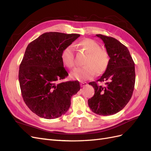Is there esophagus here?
Wrapping results in <instances>:
<instances>
[{
	"label": "esophagus",
	"mask_w": 151,
	"mask_h": 151,
	"mask_svg": "<svg viewBox=\"0 0 151 151\" xmlns=\"http://www.w3.org/2000/svg\"><path fill=\"white\" fill-rule=\"evenodd\" d=\"M87 85H88V83H86V82H81V87H84V86H86Z\"/></svg>",
	"instance_id": "esophagus-1"
}]
</instances>
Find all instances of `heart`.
Wrapping results in <instances>:
<instances>
[{
  "label": "heart",
  "instance_id": "obj_1",
  "mask_svg": "<svg viewBox=\"0 0 151 151\" xmlns=\"http://www.w3.org/2000/svg\"><path fill=\"white\" fill-rule=\"evenodd\" d=\"M77 46L88 53L84 64L85 65L76 67L71 72L73 78L79 81H86L92 79L95 72L100 74L103 73L108 66L109 57L108 53L95 40L86 38L81 41ZM74 47L73 45H68L61 54V59L63 65L67 68H72L74 67Z\"/></svg>",
  "mask_w": 151,
  "mask_h": 151
}]
</instances>
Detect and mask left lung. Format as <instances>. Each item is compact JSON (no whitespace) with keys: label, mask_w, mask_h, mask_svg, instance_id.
Returning <instances> with one entry per match:
<instances>
[{"label":"left lung","mask_w":151,"mask_h":151,"mask_svg":"<svg viewBox=\"0 0 151 151\" xmlns=\"http://www.w3.org/2000/svg\"><path fill=\"white\" fill-rule=\"evenodd\" d=\"M104 43L109 62L104 74L96 82H91L94 95L88 99L90 109L99 115H111L121 111L132 98L135 81V63L129 50L116 39L96 35ZM97 81H104V86Z\"/></svg>","instance_id":"8db88e82"}]
</instances>
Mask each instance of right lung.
<instances>
[{
    "instance_id": "add662e5",
    "label": "right lung",
    "mask_w": 151,
    "mask_h": 151,
    "mask_svg": "<svg viewBox=\"0 0 151 151\" xmlns=\"http://www.w3.org/2000/svg\"><path fill=\"white\" fill-rule=\"evenodd\" d=\"M78 34L49 32L40 35L27 47L19 70L22 98L36 115L53 119L70 106L73 95L80 90L78 81H62L68 76L61 54Z\"/></svg>"
}]
</instances>
